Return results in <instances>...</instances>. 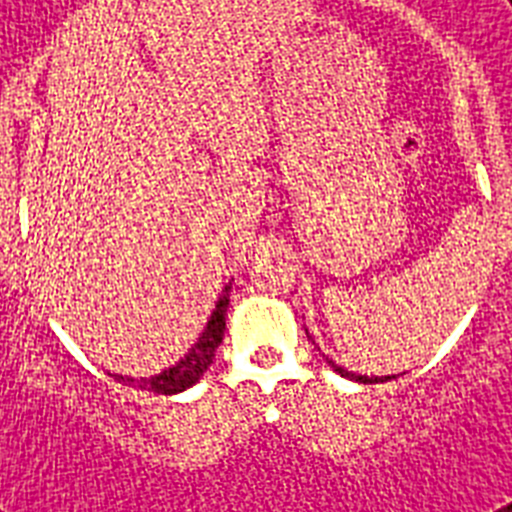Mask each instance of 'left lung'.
Masks as SVG:
<instances>
[{
    "mask_svg": "<svg viewBox=\"0 0 512 512\" xmlns=\"http://www.w3.org/2000/svg\"><path fill=\"white\" fill-rule=\"evenodd\" d=\"M332 369H335V372H340L342 377H350V380H356V382H382V380H390V377H356V374L345 372V369H342V366H337V364H332Z\"/></svg>",
    "mask_w": 512,
    "mask_h": 512,
    "instance_id": "1",
    "label": "left lung"
}]
</instances>
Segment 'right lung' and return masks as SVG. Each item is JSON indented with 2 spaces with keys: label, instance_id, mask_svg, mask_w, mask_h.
<instances>
[{
  "label": "right lung",
  "instance_id": "1",
  "mask_svg": "<svg viewBox=\"0 0 512 512\" xmlns=\"http://www.w3.org/2000/svg\"><path fill=\"white\" fill-rule=\"evenodd\" d=\"M228 292H231V287L223 289V295L217 300V308L215 313H212V319H209L207 329L201 332L199 342L188 350V356L177 361V366H172V369H167V372L162 374H156V377H148V380H132V377H122V374H114V380L124 382V385L130 382L135 388L151 390V393H159V396H172V393H180V390L191 388L193 382L207 372V366L212 364V358H215L217 345L223 342Z\"/></svg>",
  "mask_w": 512,
  "mask_h": 512
}]
</instances>
